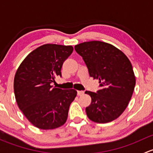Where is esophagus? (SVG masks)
<instances>
[{"mask_svg": "<svg viewBox=\"0 0 153 153\" xmlns=\"http://www.w3.org/2000/svg\"><path fill=\"white\" fill-rule=\"evenodd\" d=\"M84 94V91H77V95L78 96H82Z\"/></svg>", "mask_w": 153, "mask_h": 153, "instance_id": "1", "label": "esophagus"}]
</instances>
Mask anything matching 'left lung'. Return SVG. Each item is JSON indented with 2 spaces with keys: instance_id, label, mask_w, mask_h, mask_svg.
Here are the masks:
<instances>
[{
  "instance_id": "1",
  "label": "left lung",
  "mask_w": 153,
  "mask_h": 153,
  "mask_svg": "<svg viewBox=\"0 0 153 153\" xmlns=\"http://www.w3.org/2000/svg\"><path fill=\"white\" fill-rule=\"evenodd\" d=\"M75 50L82 56L91 77L100 80L97 93L86 91L91 103L88 117L97 123H108L119 118L131 99L135 85L132 64L121 50L108 42L90 41L78 44Z\"/></svg>"
}]
</instances>
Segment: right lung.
<instances>
[{
  "label": "right lung",
  "mask_w": 153,
  "mask_h": 153,
  "mask_svg": "<svg viewBox=\"0 0 153 153\" xmlns=\"http://www.w3.org/2000/svg\"><path fill=\"white\" fill-rule=\"evenodd\" d=\"M73 50L71 45L45 44L29 53L17 70L14 79L17 104L37 128L53 130L66 122L77 92L53 88L51 84L61 76L62 64Z\"/></svg>",
  "instance_id": "obj_1"
}]
</instances>
